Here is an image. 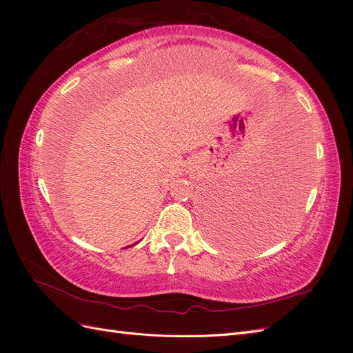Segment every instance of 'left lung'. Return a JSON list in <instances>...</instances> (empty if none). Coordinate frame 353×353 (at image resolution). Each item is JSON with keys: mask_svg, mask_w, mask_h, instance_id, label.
<instances>
[{"mask_svg": "<svg viewBox=\"0 0 353 353\" xmlns=\"http://www.w3.org/2000/svg\"><path fill=\"white\" fill-rule=\"evenodd\" d=\"M279 170L274 176L265 178L271 181L263 187L245 191L239 188L232 196L216 194V200L209 203L213 236L219 243L231 248H252L275 239L288 227L293 216L290 201L299 181L294 168L284 166Z\"/></svg>", "mask_w": 353, "mask_h": 353, "instance_id": "obj_1", "label": "left lung"}]
</instances>
